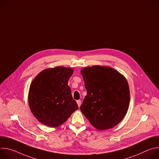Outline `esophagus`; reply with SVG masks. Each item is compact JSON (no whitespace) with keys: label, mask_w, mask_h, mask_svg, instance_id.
Returning <instances> with one entry per match:
<instances>
[{"label":"esophagus","mask_w":159,"mask_h":159,"mask_svg":"<svg viewBox=\"0 0 159 159\" xmlns=\"http://www.w3.org/2000/svg\"><path fill=\"white\" fill-rule=\"evenodd\" d=\"M77 104H78V106L79 107H80V106H81V101L80 100H78V101H77Z\"/></svg>","instance_id":"1"}]
</instances>
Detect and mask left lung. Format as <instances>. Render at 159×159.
<instances>
[{
	"instance_id": "8db88e82",
	"label": "left lung",
	"mask_w": 159,
	"mask_h": 159,
	"mask_svg": "<svg viewBox=\"0 0 159 159\" xmlns=\"http://www.w3.org/2000/svg\"><path fill=\"white\" fill-rule=\"evenodd\" d=\"M87 95L80 110L94 128H112L125 116L129 104V89L123 75L111 66L94 65L80 70Z\"/></svg>"
}]
</instances>
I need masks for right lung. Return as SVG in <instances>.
<instances>
[{
	"label": "right lung",
	"instance_id": "add662e5",
	"mask_svg": "<svg viewBox=\"0 0 159 159\" xmlns=\"http://www.w3.org/2000/svg\"><path fill=\"white\" fill-rule=\"evenodd\" d=\"M74 73L70 67L48 68L32 81L28 93L31 111L40 123L56 128L64 123L78 109L68 81Z\"/></svg>",
	"mask_w": 159,
	"mask_h": 159
}]
</instances>
